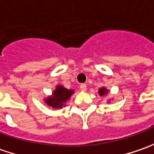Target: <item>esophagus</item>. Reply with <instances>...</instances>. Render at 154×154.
Returning <instances> with one entry per match:
<instances>
[{
	"label": "esophagus",
	"mask_w": 154,
	"mask_h": 154,
	"mask_svg": "<svg viewBox=\"0 0 154 154\" xmlns=\"http://www.w3.org/2000/svg\"><path fill=\"white\" fill-rule=\"evenodd\" d=\"M80 88L81 91L85 92V91H86V84H81L80 86Z\"/></svg>",
	"instance_id": "1"
}]
</instances>
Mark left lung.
<instances>
[{
    "label": "left lung",
    "instance_id": "left-lung-1",
    "mask_svg": "<svg viewBox=\"0 0 154 154\" xmlns=\"http://www.w3.org/2000/svg\"><path fill=\"white\" fill-rule=\"evenodd\" d=\"M107 92H108V90H107L105 87H101V88L98 90V94H99L100 96H104V95H106Z\"/></svg>",
    "mask_w": 154,
    "mask_h": 154
}]
</instances>
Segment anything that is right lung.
<instances>
[{
	"instance_id": "right-lung-1",
	"label": "right lung",
	"mask_w": 154,
	"mask_h": 154,
	"mask_svg": "<svg viewBox=\"0 0 154 154\" xmlns=\"http://www.w3.org/2000/svg\"><path fill=\"white\" fill-rule=\"evenodd\" d=\"M74 92V90H68L64 86L58 85L56 86V90L52 93V96H49L45 98V103L53 109H62V106L70 98L71 95Z\"/></svg>"
}]
</instances>
